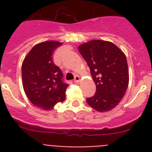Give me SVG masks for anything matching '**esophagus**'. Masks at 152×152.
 <instances>
[{
    "mask_svg": "<svg viewBox=\"0 0 152 152\" xmlns=\"http://www.w3.org/2000/svg\"><path fill=\"white\" fill-rule=\"evenodd\" d=\"M80 77H79L78 75H76V76L75 77V79H74V81L76 83H78L80 82Z\"/></svg>",
    "mask_w": 152,
    "mask_h": 152,
    "instance_id": "obj_1",
    "label": "esophagus"
}]
</instances>
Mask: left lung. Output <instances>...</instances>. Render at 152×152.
<instances>
[{
	"label": "left lung",
	"mask_w": 152,
	"mask_h": 152,
	"mask_svg": "<svg viewBox=\"0 0 152 152\" xmlns=\"http://www.w3.org/2000/svg\"><path fill=\"white\" fill-rule=\"evenodd\" d=\"M78 51L88 63L96 84L94 96L87 103L100 113L116 107L124 96L129 85V69L124 52L113 42L91 40L78 46Z\"/></svg>",
	"instance_id": "8db88e82"
}]
</instances>
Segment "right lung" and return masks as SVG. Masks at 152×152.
<instances>
[{"mask_svg": "<svg viewBox=\"0 0 152 152\" xmlns=\"http://www.w3.org/2000/svg\"><path fill=\"white\" fill-rule=\"evenodd\" d=\"M58 41L36 44L22 64V82L29 101L43 110H52L56 103L65 100L68 84L63 82V74L53 62L52 54L61 45Z\"/></svg>", "mask_w": 152, "mask_h": 152, "instance_id": "right-lung-1", "label": "right lung"}]
</instances>
